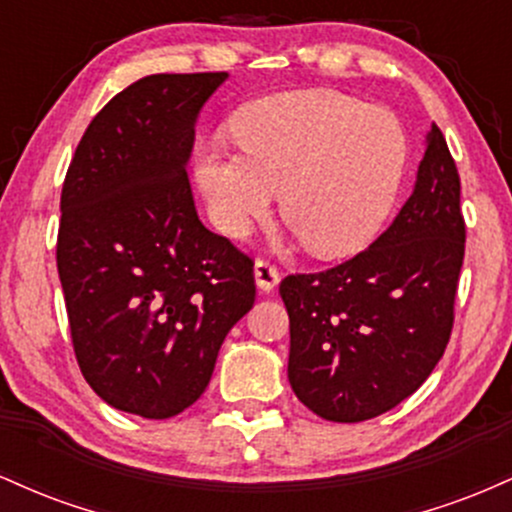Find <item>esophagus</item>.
Wrapping results in <instances>:
<instances>
[{
  "instance_id": "obj_1",
  "label": "esophagus",
  "mask_w": 512,
  "mask_h": 512,
  "mask_svg": "<svg viewBox=\"0 0 512 512\" xmlns=\"http://www.w3.org/2000/svg\"><path fill=\"white\" fill-rule=\"evenodd\" d=\"M279 279H281L279 269H276L272 262H269V260H257L255 262V281H257V286H260L262 291H267V293L274 291L276 284H279Z\"/></svg>"
}]
</instances>
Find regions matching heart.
<instances>
[{
  "label": "heart",
  "instance_id": "obj_1",
  "mask_svg": "<svg viewBox=\"0 0 512 512\" xmlns=\"http://www.w3.org/2000/svg\"><path fill=\"white\" fill-rule=\"evenodd\" d=\"M233 132L240 149L202 142L195 163L226 236H245L276 190L281 219L310 255L349 257L378 236L409 156L390 110L337 91H291L248 105Z\"/></svg>",
  "mask_w": 512,
  "mask_h": 512
}]
</instances>
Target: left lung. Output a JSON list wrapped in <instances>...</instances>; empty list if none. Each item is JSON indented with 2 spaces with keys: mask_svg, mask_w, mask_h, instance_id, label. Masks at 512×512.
I'll use <instances>...</instances> for the list:
<instances>
[{
  "mask_svg": "<svg viewBox=\"0 0 512 512\" xmlns=\"http://www.w3.org/2000/svg\"><path fill=\"white\" fill-rule=\"evenodd\" d=\"M460 175L438 125L411 197L370 248L281 281L289 383L313 414L356 424L414 395L450 342L464 260Z\"/></svg>",
  "mask_w": 512,
  "mask_h": 512,
  "instance_id": "1",
  "label": "left lung"
}]
</instances>
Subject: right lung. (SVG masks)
Instances as JSON below:
<instances>
[{"label":"right lung","instance_id":"add662e5","mask_svg":"<svg viewBox=\"0 0 512 512\" xmlns=\"http://www.w3.org/2000/svg\"><path fill=\"white\" fill-rule=\"evenodd\" d=\"M226 72L151 74L91 120L62 185L57 233L69 332L110 407L170 419L207 390L255 303L252 260L199 221L187 161Z\"/></svg>","mask_w":512,"mask_h":512}]
</instances>
